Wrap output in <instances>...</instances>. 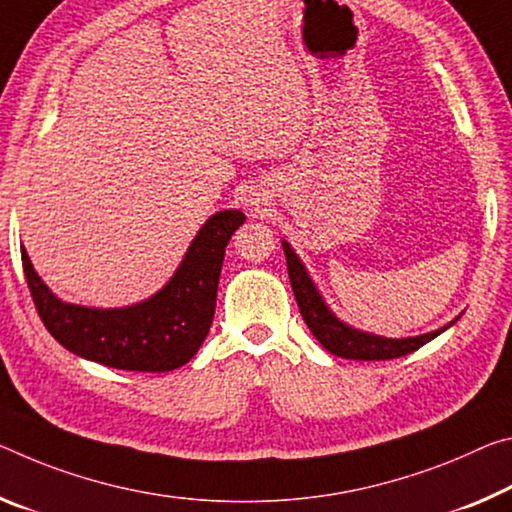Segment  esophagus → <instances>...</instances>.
<instances>
[{"mask_svg": "<svg viewBox=\"0 0 512 512\" xmlns=\"http://www.w3.org/2000/svg\"><path fill=\"white\" fill-rule=\"evenodd\" d=\"M250 205H253V202H250ZM255 212H257V209H255Z\"/></svg>", "mask_w": 512, "mask_h": 512, "instance_id": "34e87169", "label": "esophagus"}]
</instances>
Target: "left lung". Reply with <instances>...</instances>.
I'll use <instances>...</instances> for the list:
<instances>
[{
  "label": "left lung",
  "mask_w": 512,
  "mask_h": 512,
  "mask_svg": "<svg viewBox=\"0 0 512 512\" xmlns=\"http://www.w3.org/2000/svg\"><path fill=\"white\" fill-rule=\"evenodd\" d=\"M282 248H285L289 282H291V289H294L298 310L303 314V321L307 323V328L312 330V335L319 339V344L326 348V351L335 353L337 358H346V360L401 358V355H408L424 344H428L431 339L440 335V332H444L446 328L458 321L453 319L449 326L426 332V335H419V337H408V339H387V337H378V335H369V332L355 330L351 326H346L344 321H339L337 316L330 312V307L323 303L319 289L314 287V282L310 275H307L303 262H300L298 255L291 250L287 241H282Z\"/></svg>",
  "instance_id": "left-lung-1"
}]
</instances>
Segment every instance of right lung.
I'll list each match as a JSON object with an SVG mask.
<instances>
[{
  "instance_id": "1",
  "label": "right lung",
  "mask_w": 512,
  "mask_h": 512,
  "mask_svg": "<svg viewBox=\"0 0 512 512\" xmlns=\"http://www.w3.org/2000/svg\"><path fill=\"white\" fill-rule=\"evenodd\" d=\"M243 221L239 209L216 212L200 227L168 285L143 303L118 310L63 303L38 278L22 246L24 278L40 321L70 353L113 369L173 371L205 342L214 321L225 246Z\"/></svg>"
}]
</instances>
